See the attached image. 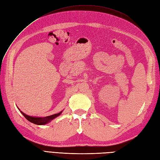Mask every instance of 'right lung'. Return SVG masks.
Listing matches in <instances>:
<instances>
[{"instance_id": "obj_1", "label": "right lung", "mask_w": 160, "mask_h": 160, "mask_svg": "<svg viewBox=\"0 0 160 160\" xmlns=\"http://www.w3.org/2000/svg\"><path fill=\"white\" fill-rule=\"evenodd\" d=\"M18 109L20 111V109L19 108H18ZM62 112L63 111H61L59 113H56V114H54V115H51V116H47V117H34V116H28V115H27V114L24 113L23 112L20 111V112L22 113V115L25 117L28 121L32 122V123H33V124H37V125H44V124H48V123L51 122L52 120H54L55 118L60 116L61 113H62Z\"/></svg>"}]
</instances>
